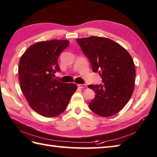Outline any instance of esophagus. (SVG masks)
<instances>
[{"instance_id": "1", "label": "esophagus", "mask_w": 157, "mask_h": 157, "mask_svg": "<svg viewBox=\"0 0 157 157\" xmlns=\"http://www.w3.org/2000/svg\"><path fill=\"white\" fill-rule=\"evenodd\" d=\"M78 87L79 88H86L87 85L85 84H78Z\"/></svg>"}]
</instances>
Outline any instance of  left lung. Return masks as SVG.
I'll return each instance as SVG.
<instances>
[{
  "label": "left lung",
  "instance_id": "obj_1",
  "mask_svg": "<svg viewBox=\"0 0 157 157\" xmlns=\"http://www.w3.org/2000/svg\"><path fill=\"white\" fill-rule=\"evenodd\" d=\"M76 41L104 83L88 85L96 93L89 107L102 117L116 114L134 91L135 68L132 57L122 46L108 38L91 36Z\"/></svg>",
  "mask_w": 157,
  "mask_h": 157
}]
</instances>
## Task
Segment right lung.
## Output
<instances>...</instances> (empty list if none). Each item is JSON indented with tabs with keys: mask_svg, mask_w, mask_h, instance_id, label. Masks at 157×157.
Segmentation results:
<instances>
[{
	"mask_svg": "<svg viewBox=\"0 0 157 157\" xmlns=\"http://www.w3.org/2000/svg\"><path fill=\"white\" fill-rule=\"evenodd\" d=\"M69 43L66 40L37 42L20 58V88L29 106L42 116L53 117L63 113L77 90L75 84L52 78L57 71L60 72L58 57Z\"/></svg>",
	"mask_w": 157,
	"mask_h": 157,
	"instance_id": "add662e5",
	"label": "right lung"
}]
</instances>
